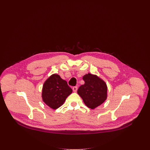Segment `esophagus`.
<instances>
[{"instance_id":"1","label":"esophagus","mask_w":150,"mask_h":150,"mask_svg":"<svg viewBox=\"0 0 150 150\" xmlns=\"http://www.w3.org/2000/svg\"><path fill=\"white\" fill-rule=\"evenodd\" d=\"M72 90H73L74 92H76V91H77V90H78V87H77V86H74V87L72 88Z\"/></svg>"}]
</instances>
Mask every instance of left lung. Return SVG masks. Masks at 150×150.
<instances>
[{"label":"left lung","instance_id":"left-lung-1","mask_svg":"<svg viewBox=\"0 0 150 150\" xmlns=\"http://www.w3.org/2000/svg\"><path fill=\"white\" fill-rule=\"evenodd\" d=\"M83 79L85 84L79 88L78 94L87 107L95 109L107 100V84L97 75L90 73L84 75Z\"/></svg>","mask_w":150,"mask_h":150}]
</instances>
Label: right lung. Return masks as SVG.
I'll list each match as a JSON object with an SVG mask.
<instances>
[{"label": "right lung", "mask_w": 150, "mask_h": 150, "mask_svg": "<svg viewBox=\"0 0 150 150\" xmlns=\"http://www.w3.org/2000/svg\"><path fill=\"white\" fill-rule=\"evenodd\" d=\"M72 90L66 80L58 74H52L44 83L42 97L49 107L56 110L61 107Z\"/></svg>", "instance_id": "obj_1"}]
</instances>
